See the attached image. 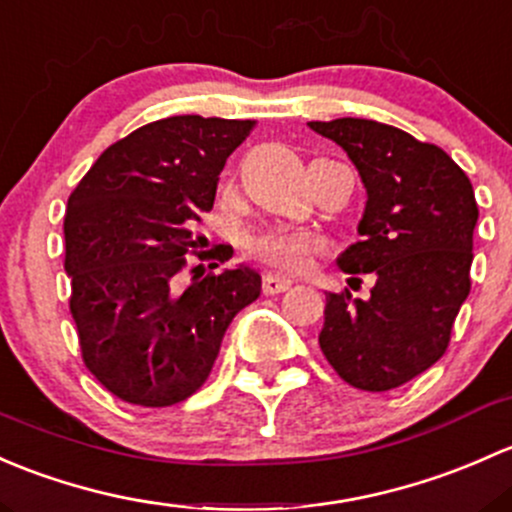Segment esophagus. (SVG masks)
Masks as SVG:
<instances>
[{
    "instance_id": "obj_1",
    "label": "esophagus",
    "mask_w": 512,
    "mask_h": 512,
    "mask_svg": "<svg viewBox=\"0 0 512 512\" xmlns=\"http://www.w3.org/2000/svg\"><path fill=\"white\" fill-rule=\"evenodd\" d=\"M291 286H293L291 278L276 276V273H263V293H266V295L286 293Z\"/></svg>"
}]
</instances>
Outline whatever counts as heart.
Segmentation results:
<instances>
[{"label":"heart","mask_w":512,"mask_h":512,"mask_svg":"<svg viewBox=\"0 0 512 512\" xmlns=\"http://www.w3.org/2000/svg\"><path fill=\"white\" fill-rule=\"evenodd\" d=\"M323 249L318 236L308 231L286 229V226H268L256 231L246 239V251L261 261L263 266L276 268V271L298 273L308 268L310 258Z\"/></svg>","instance_id":"1"}]
</instances>
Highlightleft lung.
<instances>
[{
    "mask_svg": "<svg viewBox=\"0 0 512 512\" xmlns=\"http://www.w3.org/2000/svg\"><path fill=\"white\" fill-rule=\"evenodd\" d=\"M308 125L347 152L367 189L362 239L337 263L377 278L367 300L328 293L320 350L347 384L389 392L444 357L471 293V179L441 147L377 120Z\"/></svg>",
    "mask_w": 512,
    "mask_h": 512,
    "instance_id": "obj_1",
    "label": "left lung"
}]
</instances>
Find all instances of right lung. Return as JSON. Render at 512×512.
I'll list each match as a JSON object with an SVG mask.
<instances>
[{"instance_id":"obj_1","label":"right lung","mask_w":512,"mask_h":512,"mask_svg":"<svg viewBox=\"0 0 512 512\" xmlns=\"http://www.w3.org/2000/svg\"><path fill=\"white\" fill-rule=\"evenodd\" d=\"M251 128L202 115L147 123L113 142L68 197L63 268L81 357L123 402L157 409L192 397L234 315L261 295L256 271H214L231 251L194 236ZM187 267L195 276L184 287Z\"/></svg>"}]
</instances>
